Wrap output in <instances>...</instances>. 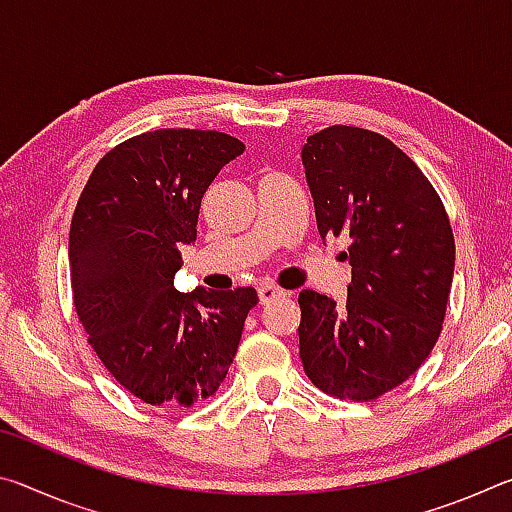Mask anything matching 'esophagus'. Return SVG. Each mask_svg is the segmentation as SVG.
Returning <instances> with one entry per match:
<instances>
[{
    "label": "esophagus",
    "instance_id": "34e87169",
    "mask_svg": "<svg viewBox=\"0 0 512 512\" xmlns=\"http://www.w3.org/2000/svg\"><path fill=\"white\" fill-rule=\"evenodd\" d=\"M257 296H259V302H262V305H268V302L275 300V298L287 296V291L277 289V287H273V284H262V287H257Z\"/></svg>",
    "mask_w": 512,
    "mask_h": 512
}]
</instances>
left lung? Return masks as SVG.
Returning a JSON list of instances; mask_svg holds the SVG:
<instances>
[{"instance_id":"obj_1","label":"left lung","mask_w":512,"mask_h":512,"mask_svg":"<svg viewBox=\"0 0 512 512\" xmlns=\"http://www.w3.org/2000/svg\"><path fill=\"white\" fill-rule=\"evenodd\" d=\"M318 232L350 239L348 298L302 289L300 359L327 395L368 402L418 370L443 329L454 235L443 201L384 135L332 126L302 146Z\"/></svg>"}]
</instances>
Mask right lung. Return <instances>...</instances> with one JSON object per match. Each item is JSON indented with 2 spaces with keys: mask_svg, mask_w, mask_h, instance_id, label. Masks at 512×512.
<instances>
[{
  "mask_svg": "<svg viewBox=\"0 0 512 512\" xmlns=\"http://www.w3.org/2000/svg\"><path fill=\"white\" fill-rule=\"evenodd\" d=\"M219 131L162 128L103 155L69 228L74 307L103 366L142 402L192 406L235 359L253 287L180 293V246L225 164L244 153Z\"/></svg>",
  "mask_w": 512,
  "mask_h": 512,
  "instance_id": "add662e5",
  "label": "right lung"
}]
</instances>
